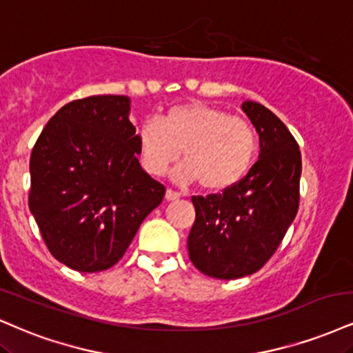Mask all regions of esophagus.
Here are the masks:
<instances>
[{"instance_id":"obj_1","label":"esophagus","mask_w":353,"mask_h":353,"mask_svg":"<svg viewBox=\"0 0 353 353\" xmlns=\"http://www.w3.org/2000/svg\"><path fill=\"white\" fill-rule=\"evenodd\" d=\"M177 199H181L179 192H176V190H171V189L165 190V201H177Z\"/></svg>"}]
</instances>
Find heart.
I'll use <instances>...</instances> for the list:
<instances>
[{
	"mask_svg": "<svg viewBox=\"0 0 353 353\" xmlns=\"http://www.w3.org/2000/svg\"><path fill=\"white\" fill-rule=\"evenodd\" d=\"M138 150L143 168L152 176H164L179 159L172 179L220 192L243 179L254 163L258 134L245 118L212 105L182 103L164 113L163 121L146 120L138 130Z\"/></svg>",
	"mask_w": 353,
	"mask_h": 353,
	"instance_id": "obj_1",
	"label": "heart"
}]
</instances>
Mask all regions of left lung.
Here are the masks:
<instances>
[{
	"label": "left lung",
	"instance_id": "left-lung-1",
	"mask_svg": "<svg viewBox=\"0 0 353 353\" xmlns=\"http://www.w3.org/2000/svg\"><path fill=\"white\" fill-rule=\"evenodd\" d=\"M241 110L260 136V158L233 188L192 197L189 258L217 279L243 278L263 268L299 209L303 164L294 136L261 103L246 100Z\"/></svg>",
	"mask_w": 353,
	"mask_h": 353
}]
</instances>
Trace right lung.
I'll list each match as a JSON object with an SVG mask.
<instances>
[{
	"instance_id": "add662e5",
	"label": "right lung",
	"mask_w": 353,
	"mask_h": 353,
	"mask_svg": "<svg viewBox=\"0 0 353 353\" xmlns=\"http://www.w3.org/2000/svg\"><path fill=\"white\" fill-rule=\"evenodd\" d=\"M130 99L63 105L31 152L29 210L55 260L97 273L121 260L165 189L141 168Z\"/></svg>"
}]
</instances>
